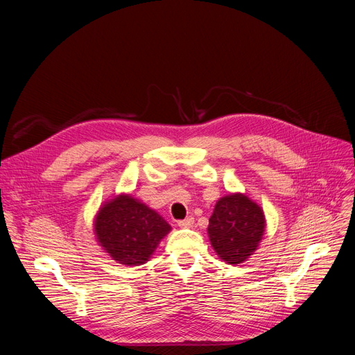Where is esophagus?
I'll return each mask as SVG.
<instances>
[{
  "mask_svg": "<svg viewBox=\"0 0 355 355\" xmlns=\"http://www.w3.org/2000/svg\"><path fill=\"white\" fill-rule=\"evenodd\" d=\"M193 225H194V217H187L185 220H180L178 221V226L180 227H193Z\"/></svg>",
  "mask_w": 355,
  "mask_h": 355,
  "instance_id": "34e87169",
  "label": "esophagus"
}]
</instances>
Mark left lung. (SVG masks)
Listing matches in <instances>:
<instances>
[{
    "instance_id": "1",
    "label": "left lung",
    "mask_w": 355,
    "mask_h": 355,
    "mask_svg": "<svg viewBox=\"0 0 355 355\" xmlns=\"http://www.w3.org/2000/svg\"><path fill=\"white\" fill-rule=\"evenodd\" d=\"M209 221L207 232L211 246L229 265L248 260L265 232L262 209L243 194L220 198Z\"/></svg>"
}]
</instances>
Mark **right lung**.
Wrapping results in <instances>:
<instances>
[{
	"mask_svg": "<svg viewBox=\"0 0 355 355\" xmlns=\"http://www.w3.org/2000/svg\"><path fill=\"white\" fill-rule=\"evenodd\" d=\"M170 230L171 226L157 211L130 196L106 202L95 220L101 246L126 266L144 265Z\"/></svg>",
	"mask_w": 355,
	"mask_h": 355,
	"instance_id": "add662e5",
	"label": "right lung"
}]
</instances>
